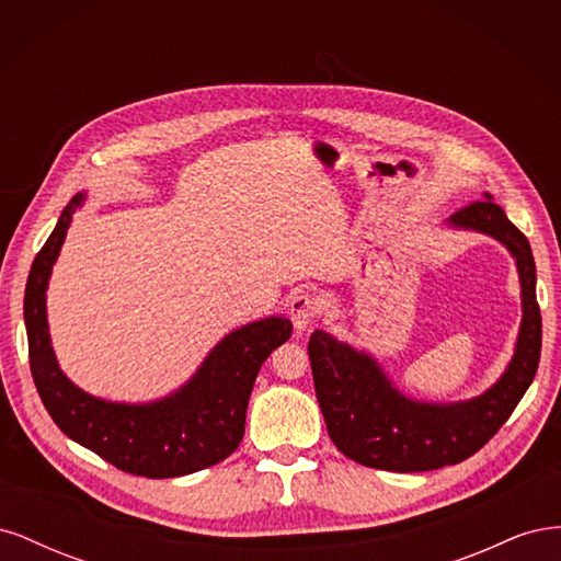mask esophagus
Segmentation results:
<instances>
[{
    "label": "esophagus",
    "instance_id": "1",
    "mask_svg": "<svg viewBox=\"0 0 561 561\" xmlns=\"http://www.w3.org/2000/svg\"><path fill=\"white\" fill-rule=\"evenodd\" d=\"M287 313H290L295 330L304 332L307 328H311L318 318V301L307 293H297L295 297H290V301H287Z\"/></svg>",
    "mask_w": 561,
    "mask_h": 561
}]
</instances>
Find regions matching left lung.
<instances>
[{"label":"left lung","instance_id":"1","mask_svg":"<svg viewBox=\"0 0 561 561\" xmlns=\"http://www.w3.org/2000/svg\"><path fill=\"white\" fill-rule=\"evenodd\" d=\"M449 225L486 233L515 257L522 285L515 355L503 377L482 396L449 404L421 402L400 393L371 355L316 330L309 339V358L328 433L339 451L367 468L423 472L466 461L511 419L536 377L542 325L529 241L489 194L454 213Z\"/></svg>","mask_w":561,"mask_h":561}]
</instances>
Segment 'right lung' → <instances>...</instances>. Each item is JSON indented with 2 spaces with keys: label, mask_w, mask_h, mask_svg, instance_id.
Here are the masks:
<instances>
[{
  "label": "right lung",
  "mask_w": 561,
  "mask_h": 561,
  "mask_svg": "<svg viewBox=\"0 0 561 561\" xmlns=\"http://www.w3.org/2000/svg\"><path fill=\"white\" fill-rule=\"evenodd\" d=\"M87 194L67 203L54 233L32 262L25 285L30 371L56 426L75 443L130 474L180 478L225 461L241 445L254 379L271 351L293 334L287 318H264L227 334L196 375L163 400L126 404L83 393L58 367L46 322V287L72 215Z\"/></svg>",
  "instance_id": "add662e5"
}]
</instances>
